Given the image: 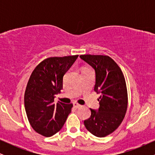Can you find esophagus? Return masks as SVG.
Masks as SVG:
<instances>
[{
	"label": "esophagus",
	"instance_id": "esophagus-1",
	"mask_svg": "<svg viewBox=\"0 0 155 155\" xmlns=\"http://www.w3.org/2000/svg\"><path fill=\"white\" fill-rule=\"evenodd\" d=\"M74 108H80V107H81V105H80V104H77V103H74Z\"/></svg>",
	"mask_w": 155,
	"mask_h": 155
}]
</instances>
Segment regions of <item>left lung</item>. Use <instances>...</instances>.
I'll list each match as a JSON object with an SVG mask.
<instances>
[{
  "label": "left lung",
  "mask_w": 155,
  "mask_h": 155,
  "mask_svg": "<svg viewBox=\"0 0 155 155\" xmlns=\"http://www.w3.org/2000/svg\"><path fill=\"white\" fill-rule=\"evenodd\" d=\"M81 59L95 69L94 90L101 96L98 110L90 108L91 116L84 120L85 127L94 136L105 137L118 128L127 108V91L122 70L106 55L83 54Z\"/></svg>",
  "instance_id": "left-lung-1"
}]
</instances>
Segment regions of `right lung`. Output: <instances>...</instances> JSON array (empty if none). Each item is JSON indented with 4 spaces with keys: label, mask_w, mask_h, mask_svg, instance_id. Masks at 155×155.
I'll return each instance as SVG.
<instances>
[{
    "label": "right lung",
    "mask_w": 155,
    "mask_h": 155,
    "mask_svg": "<svg viewBox=\"0 0 155 155\" xmlns=\"http://www.w3.org/2000/svg\"><path fill=\"white\" fill-rule=\"evenodd\" d=\"M79 55L52 57L35 68L25 92V108L28 121L39 134L50 137L61 130L73 104L54 103L63 89V76Z\"/></svg>",
    "instance_id": "right-lung-1"
}]
</instances>
